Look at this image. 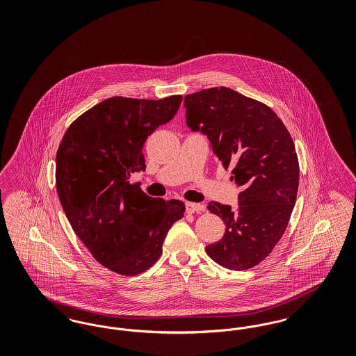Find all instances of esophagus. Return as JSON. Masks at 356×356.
<instances>
[{
	"mask_svg": "<svg viewBox=\"0 0 356 356\" xmlns=\"http://www.w3.org/2000/svg\"><path fill=\"white\" fill-rule=\"evenodd\" d=\"M204 211V207L202 204L197 203H186V213H197Z\"/></svg>",
	"mask_w": 356,
	"mask_h": 356,
	"instance_id": "34e87169",
	"label": "esophagus"
}]
</instances>
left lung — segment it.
Instances as JSON below:
<instances>
[{
    "label": "left lung",
    "instance_id": "1",
    "mask_svg": "<svg viewBox=\"0 0 356 356\" xmlns=\"http://www.w3.org/2000/svg\"><path fill=\"white\" fill-rule=\"evenodd\" d=\"M184 108L188 128L208 137L240 188L236 209L208 203L225 232L205 251L225 268L248 270L271 254L287 228L299 186L293 141L271 108L225 86L186 95Z\"/></svg>",
    "mask_w": 356,
    "mask_h": 356
}]
</instances>
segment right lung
<instances>
[{
  "label": "right lung",
  "mask_w": 356,
  "mask_h": 356,
  "mask_svg": "<svg viewBox=\"0 0 356 356\" xmlns=\"http://www.w3.org/2000/svg\"><path fill=\"white\" fill-rule=\"evenodd\" d=\"M183 97L138 100L112 97L72 125L56 156V186L69 222L93 257L121 275L148 270L163 252L180 200L148 196L141 181L148 136L175 118Z\"/></svg>",
  "instance_id": "1"
}]
</instances>
